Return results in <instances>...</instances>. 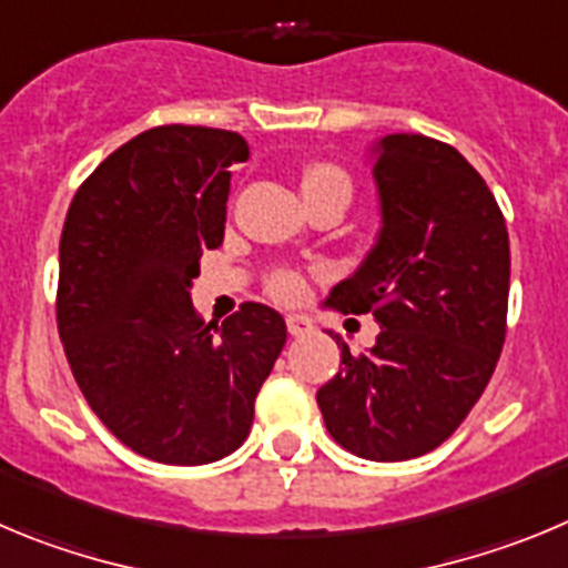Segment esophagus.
Listing matches in <instances>:
<instances>
[{"label": "esophagus", "instance_id": "obj_1", "mask_svg": "<svg viewBox=\"0 0 568 568\" xmlns=\"http://www.w3.org/2000/svg\"><path fill=\"white\" fill-rule=\"evenodd\" d=\"M285 325H288L291 336H308L314 331V322L303 314H288L285 316Z\"/></svg>", "mask_w": 568, "mask_h": 568}]
</instances>
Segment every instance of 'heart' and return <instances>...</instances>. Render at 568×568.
Here are the masks:
<instances>
[{
  "label": "heart",
  "mask_w": 568,
  "mask_h": 568,
  "mask_svg": "<svg viewBox=\"0 0 568 568\" xmlns=\"http://www.w3.org/2000/svg\"><path fill=\"white\" fill-rule=\"evenodd\" d=\"M300 189H303V197L331 192V189H342L347 195L354 192L347 172L325 161H316L305 166L303 175H300ZM300 288H303V277L296 272H277L268 280V291H272L277 300H296V296H300Z\"/></svg>",
  "instance_id": "b5f03b06"
}]
</instances>
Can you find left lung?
<instances>
[{"label":"left lung","instance_id":"8db88e82","mask_svg":"<svg viewBox=\"0 0 568 568\" xmlns=\"http://www.w3.org/2000/svg\"><path fill=\"white\" fill-rule=\"evenodd\" d=\"M376 246L334 285L331 308L373 314L376 345L316 393L336 444L367 462H407L456 433L481 398L504 336L509 234L484 178L436 138L376 144Z\"/></svg>","mask_w":568,"mask_h":568}]
</instances>
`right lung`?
<instances>
[{
  "instance_id": "right-lung-1",
  "label": "right lung",
  "mask_w": 568,
  "mask_h": 568,
  "mask_svg": "<svg viewBox=\"0 0 568 568\" xmlns=\"http://www.w3.org/2000/svg\"><path fill=\"white\" fill-rule=\"evenodd\" d=\"M237 132L155 126L95 166L59 243L55 320L70 371L106 430L178 467L246 442L254 398L285 345L268 305L243 303L221 328L192 305L201 254L223 243Z\"/></svg>"
}]
</instances>
